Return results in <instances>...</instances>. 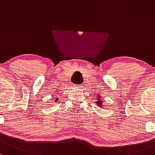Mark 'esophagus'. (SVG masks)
I'll use <instances>...</instances> for the list:
<instances>
[{
  "label": "esophagus",
  "instance_id": "esophagus-1",
  "mask_svg": "<svg viewBox=\"0 0 155 155\" xmlns=\"http://www.w3.org/2000/svg\"><path fill=\"white\" fill-rule=\"evenodd\" d=\"M75 87H76V88H82L83 86L82 85V84H77V85L75 86Z\"/></svg>",
  "mask_w": 155,
  "mask_h": 155
}]
</instances>
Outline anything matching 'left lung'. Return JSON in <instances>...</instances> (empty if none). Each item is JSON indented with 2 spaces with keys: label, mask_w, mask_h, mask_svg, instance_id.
Here are the masks:
<instances>
[{
  "label": "left lung",
  "mask_w": 155,
  "mask_h": 155,
  "mask_svg": "<svg viewBox=\"0 0 155 155\" xmlns=\"http://www.w3.org/2000/svg\"><path fill=\"white\" fill-rule=\"evenodd\" d=\"M101 99H102L101 98V97H97V101H96V104H97L99 107H103V102H102Z\"/></svg>",
  "instance_id": "obj_1"
}]
</instances>
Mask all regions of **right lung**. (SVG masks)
Here are the masks:
<instances>
[{"label":"right lung","mask_w":155,"mask_h":155,"mask_svg":"<svg viewBox=\"0 0 155 155\" xmlns=\"http://www.w3.org/2000/svg\"><path fill=\"white\" fill-rule=\"evenodd\" d=\"M53 96H55V95H53ZM58 100V98H56V99H55V102H57Z\"/></svg>","instance_id":"add662e5"}]
</instances>
